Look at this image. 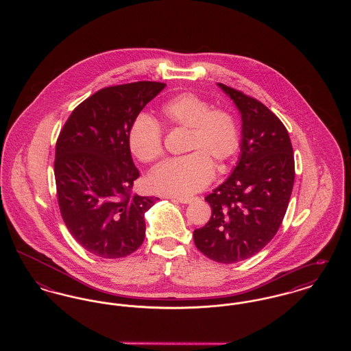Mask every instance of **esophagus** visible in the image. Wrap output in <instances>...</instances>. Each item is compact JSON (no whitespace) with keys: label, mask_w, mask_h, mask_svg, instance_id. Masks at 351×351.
<instances>
[{"label":"esophagus","mask_w":351,"mask_h":351,"mask_svg":"<svg viewBox=\"0 0 351 351\" xmlns=\"http://www.w3.org/2000/svg\"><path fill=\"white\" fill-rule=\"evenodd\" d=\"M172 199L178 202H182V204H189L193 201V197H172Z\"/></svg>","instance_id":"obj_1"}]
</instances>
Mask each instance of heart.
Segmentation results:
<instances>
[{
  "instance_id": "obj_1",
  "label": "heart",
  "mask_w": 351,
  "mask_h": 351,
  "mask_svg": "<svg viewBox=\"0 0 351 351\" xmlns=\"http://www.w3.org/2000/svg\"><path fill=\"white\" fill-rule=\"evenodd\" d=\"M171 129H186L184 152L151 172V189L156 193L188 197L210 183L215 167L223 171L241 145V132L233 114L192 92L178 93L159 109ZM128 143L142 163H152L163 155V132L159 123L142 114L134 119Z\"/></svg>"
}]
</instances>
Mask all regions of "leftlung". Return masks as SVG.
Instances as JSON below:
<instances>
[{"instance_id": "left-lung-1", "label": "left lung", "mask_w": 351, "mask_h": 351, "mask_svg": "<svg viewBox=\"0 0 351 351\" xmlns=\"http://www.w3.org/2000/svg\"><path fill=\"white\" fill-rule=\"evenodd\" d=\"M242 117L241 158L232 175L205 197L212 217L193 232L199 250L218 263L258 254L279 230L295 182V158L283 122L265 104L218 83Z\"/></svg>"}]
</instances>
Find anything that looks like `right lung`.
<instances>
[{
    "label": "right lung",
    "mask_w": 351,
    "mask_h": 351,
    "mask_svg": "<svg viewBox=\"0 0 351 351\" xmlns=\"http://www.w3.org/2000/svg\"><path fill=\"white\" fill-rule=\"evenodd\" d=\"M165 83L106 86L77 105L55 147V183L68 232L90 254L116 259L143 243L158 197L134 195L139 178L128 143L134 119Z\"/></svg>",
    "instance_id": "1"
}]
</instances>
